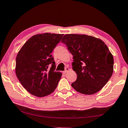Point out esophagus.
Returning <instances> with one entry per match:
<instances>
[{
  "label": "esophagus",
  "mask_w": 128,
  "mask_h": 128,
  "mask_svg": "<svg viewBox=\"0 0 128 128\" xmlns=\"http://www.w3.org/2000/svg\"><path fill=\"white\" fill-rule=\"evenodd\" d=\"M69 70H70V68H66V70H64V71L63 72V73H64V74H66V73H67V72L69 71Z\"/></svg>",
  "instance_id": "1"
}]
</instances>
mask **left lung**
Masks as SVG:
<instances>
[{
	"mask_svg": "<svg viewBox=\"0 0 128 128\" xmlns=\"http://www.w3.org/2000/svg\"><path fill=\"white\" fill-rule=\"evenodd\" d=\"M74 57L77 79L71 86L77 92L93 94L100 90L113 72V55L104 42L92 36L66 34L62 40Z\"/></svg>",
	"mask_w": 128,
	"mask_h": 128,
	"instance_id": "1",
	"label": "left lung"
}]
</instances>
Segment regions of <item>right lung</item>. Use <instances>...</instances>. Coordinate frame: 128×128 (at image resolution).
<instances>
[{
    "instance_id": "add662e5",
    "label": "right lung",
    "mask_w": 128,
    "mask_h": 128,
    "mask_svg": "<svg viewBox=\"0 0 128 128\" xmlns=\"http://www.w3.org/2000/svg\"><path fill=\"white\" fill-rule=\"evenodd\" d=\"M63 34L44 33L30 38L18 52L15 72L24 88L36 97L50 94L58 86L62 74L55 72L52 52Z\"/></svg>"
}]
</instances>
